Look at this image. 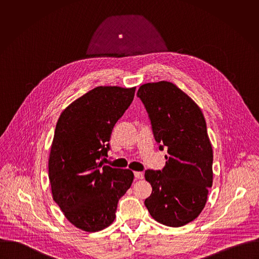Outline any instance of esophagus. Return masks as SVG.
<instances>
[{
	"label": "esophagus",
	"instance_id": "obj_1",
	"mask_svg": "<svg viewBox=\"0 0 259 259\" xmlns=\"http://www.w3.org/2000/svg\"><path fill=\"white\" fill-rule=\"evenodd\" d=\"M135 177L138 180H143L144 179V174L142 171H135Z\"/></svg>",
	"mask_w": 259,
	"mask_h": 259
}]
</instances>
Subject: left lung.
I'll return each mask as SVG.
<instances>
[{
	"label": "left lung",
	"instance_id": "1",
	"mask_svg": "<svg viewBox=\"0 0 259 259\" xmlns=\"http://www.w3.org/2000/svg\"><path fill=\"white\" fill-rule=\"evenodd\" d=\"M144 103L165 166L145 174L152 191L145 204L152 219L170 227L194 221L205 206L213 182L212 147L200 108L170 81L142 84Z\"/></svg>",
	"mask_w": 259,
	"mask_h": 259
}]
</instances>
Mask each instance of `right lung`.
<instances>
[{
  "label": "right lung",
  "mask_w": 259,
  "mask_h": 259,
  "mask_svg": "<svg viewBox=\"0 0 259 259\" xmlns=\"http://www.w3.org/2000/svg\"><path fill=\"white\" fill-rule=\"evenodd\" d=\"M136 87H97L62 111L49 156L53 199L75 227L96 232L115 219L118 199L134 181L130 169L104 165L116 121L127 110Z\"/></svg>",
  "instance_id": "obj_1"
}]
</instances>
